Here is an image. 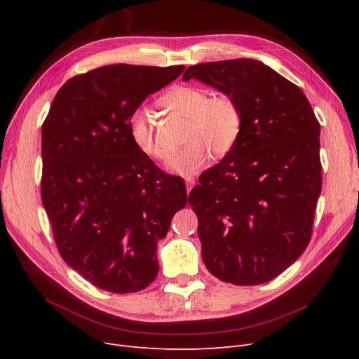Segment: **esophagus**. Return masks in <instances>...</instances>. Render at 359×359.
Masks as SVG:
<instances>
[{"label":"esophagus","instance_id":"1","mask_svg":"<svg viewBox=\"0 0 359 359\" xmlns=\"http://www.w3.org/2000/svg\"><path fill=\"white\" fill-rule=\"evenodd\" d=\"M196 184V180L195 177H186V189H187V194H189L192 191V187Z\"/></svg>","mask_w":359,"mask_h":359}]
</instances>
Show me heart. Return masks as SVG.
<instances>
[{"label":"heart","instance_id":"obj_1","mask_svg":"<svg viewBox=\"0 0 359 359\" xmlns=\"http://www.w3.org/2000/svg\"><path fill=\"white\" fill-rule=\"evenodd\" d=\"M160 103L170 111L187 118V142L168 161V168L179 175H194L217 157L230 154L243 129V111L231 94L211 93L198 86H176ZM129 137L141 154L153 161H164L168 149L158 140L157 130L144 111H135L128 122Z\"/></svg>","mask_w":359,"mask_h":359}]
</instances>
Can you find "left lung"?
I'll use <instances>...</instances> for the list:
<instances>
[{
    "instance_id": "obj_1",
    "label": "left lung",
    "mask_w": 359,
    "mask_h": 359,
    "mask_svg": "<svg viewBox=\"0 0 359 359\" xmlns=\"http://www.w3.org/2000/svg\"><path fill=\"white\" fill-rule=\"evenodd\" d=\"M196 79L231 94L243 111L230 154L189 195L206 269L222 282L272 280L307 249L322 192L320 123L298 86L256 60L192 65Z\"/></svg>"
}]
</instances>
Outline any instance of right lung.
<instances>
[{
    "label": "right lung",
    "mask_w": 359,
    "mask_h": 359,
    "mask_svg": "<svg viewBox=\"0 0 359 359\" xmlns=\"http://www.w3.org/2000/svg\"><path fill=\"white\" fill-rule=\"evenodd\" d=\"M184 65H107L56 93L42 125L41 195L64 262L94 287L128 294L158 273L157 243L187 195L141 154L128 122Z\"/></svg>",
    "instance_id": "obj_1"
}]
</instances>
